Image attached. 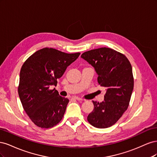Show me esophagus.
<instances>
[{
    "instance_id": "1",
    "label": "esophagus",
    "mask_w": 157,
    "mask_h": 157,
    "mask_svg": "<svg viewBox=\"0 0 157 157\" xmlns=\"http://www.w3.org/2000/svg\"><path fill=\"white\" fill-rule=\"evenodd\" d=\"M75 99H77V100H78V101H84V99H83L82 98H80L78 97H75Z\"/></svg>"
}]
</instances>
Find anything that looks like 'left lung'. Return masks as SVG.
Returning <instances> with one entry per match:
<instances>
[{
  "label": "left lung",
  "mask_w": 157,
  "mask_h": 157,
  "mask_svg": "<svg viewBox=\"0 0 157 157\" xmlns=\"http://www.w3.org/2000/svg\"><path fill=\"white\" fill-rule=\"evenodd\" d=\"M81 58L94 68L98 83L105 88L104 101H92L94 108L87 117L88 121L96 128L110 127L129 105L134 89L132 65L124 55L105 47L87 51Z\"/></svg>",
  "instance_id": "left-lung-1"
}]
</instances>
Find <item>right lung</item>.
Here are the masks:
<instances>
[{
	"mask_svg": "<svg viewBox=\"0 0 157 157\" xmlns=\"http://www.w3.org/2000/svg\"><path fill=\"white\" fill-rule=\"evenodd\" d=\"M80 54L44 48L35 52L22 65L19 97L27 115L37 126L50 128L62 119L69 100L50 87L56 86L57 79Z\"/></svg>",
	"mask_w": 157,
	"mask_h": 157,
	"instance_id": "1",
	"label": "right lung"
}]
</instances>
